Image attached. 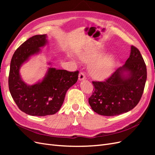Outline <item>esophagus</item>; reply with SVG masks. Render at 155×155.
<instances>
[{
    "label": "esophagus",
    "instance_id": "esophagus-1",
    "mask_svg": "<svg viewBox=\"0 0 155 155\" xmlns=\"http://www.w3.org/2000/svg\"><path fill=\"white\" fill-rule=\"evenodd\" d=\"M78 78H79V81H82V80H84V79H85L86 78H85V73L84 72H80L79 74V76H78Z\"/></svg>",
    "mask_w": 155,
    "mask_h": 155
}]
</instances>
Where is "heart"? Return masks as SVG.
Listing matches in <instances>:
<instances>
[{"label": "heart", "mask_w": 155, "mask_h": 155, "mask_svg": "<svg viewBox=\"0 0 155 155\" xmlns=\"http://www.w3.org/2000/svg\"><path fill=\"white\" fill-rule=\"evenodd\" d=\"M101 50L97 47L85 49L79 54V58L85 63H92L89 67L91 76L97 80H103L109 78L114 71L115 57L112 54L102 56ZM99 58V59H98Z\"/></svg>", "instance_id": "heart-1"}]
</instances>
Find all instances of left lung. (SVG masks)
Segmentation results:
<instances>
[{
    "instance_id": "1",
    "label": "left lung",
    "mask_w": 155,
    "mask_h": 155,
    "mask_svg": "<svg viewBox=\"0 0 155 155\" xmlns=\"http://www.w3.org/2000/svg\"><path fill=\"white\" fill-rule=\"evenodd\" d=\"M129 58L104 81H92L89 105L96 113L113 116L127 112L139 103L147 79V68L139 50L131 46Z\"/></svg>"
}]
</instances>
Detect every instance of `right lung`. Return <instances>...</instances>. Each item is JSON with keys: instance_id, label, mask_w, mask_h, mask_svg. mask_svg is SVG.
<instances>
[{"instance_id": "1", "label": "right lung", "mask_w": 155, "mask_h": 155, "mask_svg": "<svg viewBox=\"0 0 155 155\" xmlns=\"http://www.w3.org/2000/svg\"><path fill=\"white\" fill-rule=\"evenodd\" d=\"M46 43V34L33 36L16 50L11 60L9 90L19 109L31 116H45L58 112L67 91L78 79V70L49 68L41 81L28 85L22 81L19 73L22 64L31 55L39 53L40 48Z\"/></svg>"}]
</instances>
